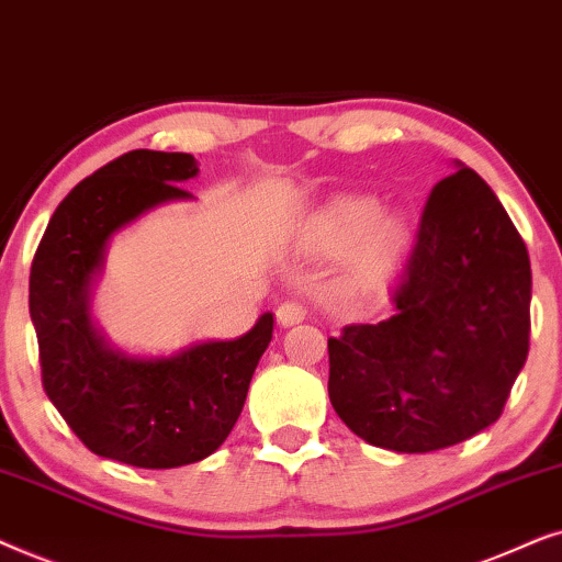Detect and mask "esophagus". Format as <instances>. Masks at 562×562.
<instances>
[{
    "mask_svg": "<svg viewBox=\"0 0 562 562\" xmlns=\"http://www.w3.org/2000/svg\"><path fill=\"white\" fill-rule=\"evenodd\" d=\"M303 318H305V308L295 301H285L280 308H277V321H280V326L303 324Z\"/></svg>",
    "mask_w": 562,
    "mask_h": 562,
    "instance_id": "esophagus-1",
    "label": "esophagus"
}]
</instances>
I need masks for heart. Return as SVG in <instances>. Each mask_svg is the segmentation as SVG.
<instances>
[{"label":"heart","mask_w":562,"mask_h":562,"mask_svg":"<svg viewBox=\"0 0 562 562\" xmlns=\"http://www.w3.org/2000/svg\"><path fill=\"white\" fill-rule=\"evenodd\" d=\"M406 228L391 213H380L370 198H347L311 221L305 241L324 257L349 254V277L357 285H380L401 257Z\"/></svg>","instance_id":"obj_1"}]
</instances>
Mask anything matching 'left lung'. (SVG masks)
<instances>
[{
	"instance_id": "8db88e82",
	"label": "left lung",
	"mask_w": 562,
	"mask_h": 562,
	"mask_svg": "<svg viewBox=\"0 0 562 562\" xmlns=\"http://www.w3.org/2000/svg\"><path fill=\"white\" fill-rule=\"evenodd\" d=\"M426 200L395 313L328 339V398L364 442L434 452L498 422L529 351L532 269L519 231L468 169Z\"/></svg>"
}]
</instances>
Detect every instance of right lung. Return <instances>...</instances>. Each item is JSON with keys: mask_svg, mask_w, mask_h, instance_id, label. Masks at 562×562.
Listing matches in <instances>:
<instances>
[{"mask_svg": "<svg viewBox=\"0 0 562 562\" xmlns=\"http://www.w3.org/2000/svg\"><path fill=\"white\" fill-rule=\"evenodd\" d=\"M192 154H123L81 179L56 207L30 269V318L43 387L87 450L133 468L205 460L234 429L274 318L228 341H198L169 357L115 349L92 321V290L110 238L154 207L192 200Z\"/></svg>", "mask_w": 562, "mask_h": 562, "instance_id": "add662e5", "label": "right lung"}]
</instances>
